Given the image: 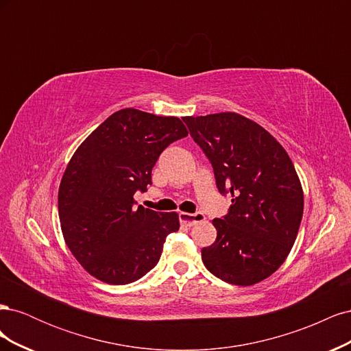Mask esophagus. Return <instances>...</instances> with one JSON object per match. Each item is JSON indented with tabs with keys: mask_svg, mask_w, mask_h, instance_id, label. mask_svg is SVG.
Returning <instances> with one entry per match:
<instances>
[{
	"mask_svg": "<svg viewBox=\"0 0 351 351\" xmlns=\"http://www.w3.org/2000/svg\"><path fill=\"white\" fill-rule=\"evenodd\" d=\"M205 221V215L202 212H196V214H189V212H180V222L184 226L192 227L197 222Z\"/></svg>",
	"mask_w": 351,
	"mask_h": 351,
	"instance_id": "1",
	"label": "esophagus"
}]
</instances>
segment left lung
<instances>
[{
    "label": "left lung",
    "instance_id": "left-lung-1",
    "mask_svg": "<svg viewBox=\"0 0 351 351\" xmlns=\"http://www.w3.org/2000/svg\"><path fill=\"white\" fill-rule=\"evenodd\" d=\"M214 168L219 193L231 196L215 218L217 240L202 249L209 272L253 285L284 263L303 217V189L289 154L275 137L237 112L183 117Z\"/></svg>",
    "mask_w": 351,
    "mask_h": 351
}]
</instances>
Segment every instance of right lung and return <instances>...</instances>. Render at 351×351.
I'll return each instance as SVG.
<instances>
[{
	"mask_svg": "<svg viewBox=\"0 0 351 351\" xmlns=\"http://www.w3.org/2000/svg\"><path fill=\"white\" fill-rule=\"evenodd\" d=\"M187 136L177 117L134 108L114 112L71 156L58 190L61 231L73 256L92 277L123 285L142 278L161 258L176 212L134 206L152 184L165 147Z\"/></svg>",
	"mask_w": 351,
	"mask_h": 351,
	"instance_id": "1",
	"label": "right lung"
}]
</instances>
